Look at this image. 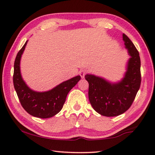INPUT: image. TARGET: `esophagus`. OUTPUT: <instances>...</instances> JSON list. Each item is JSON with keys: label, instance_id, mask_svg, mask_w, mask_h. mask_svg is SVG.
Masks as SVG:
<instances>
[{"label": "esophagus", "instance_id": "obj_1", "mask_svg": "<svg viewBox=\"0 0 155 155\" xmlns=\"http://www.w3.org/2000/svg\"><path fill=\"white\" fill-rule=\"evenodd\" d=\"M85 74H86V71H85V70H81L79 71V74L81 76V77L82 78H84Z\"/></svg>", "mask_w": 155, "mask_h": 155}]
</instances>
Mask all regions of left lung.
<instances>
[{
    "instance_id": "obj_1",
    "label": "left lung",
    "mask_w": 155,
    "mask_h": 155,
    "mask_svg": "<svg viewBox=\"0 0 155 155\" xmlns=\"http://www.w3.org/2000/svg\"><path fill=\"white\" fill-rule=\"evenodd\" d=\"M122 40L130 57L121 80L112 82L91 74L85 76L89 84L91 104L96 112L104 116L114 117L124 114L131 107L140 88L141 78L139 53L126 35H122Z\"/></svg>"
}]
</instances>
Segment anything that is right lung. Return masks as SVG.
<instances>
[{
	"instance_id": "obj_1",
	"label": "right lung",
	"mask_w": 155,
	"mask_h": 155,
	"mask_svg": "<svg viewBox=\"0 0 155 155\" xmlns=\"http://www.w3.org/2000/svg\"><path fill=\"white\" fill-rule=\"evenodd\" d=\"M28 40L18 52L14 64V86L21 104L27 113L40 118H49L61 111L71 88L81 79L79 75L67 80L54 88L45 92H38L28 86L21 74L20 62Z\"/></svg>"
}]
</instances>
